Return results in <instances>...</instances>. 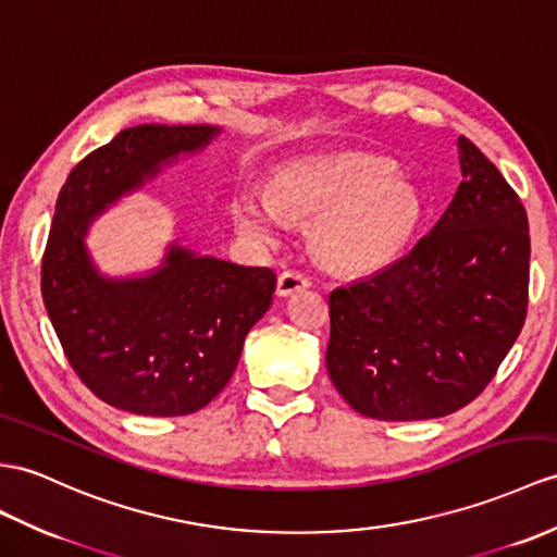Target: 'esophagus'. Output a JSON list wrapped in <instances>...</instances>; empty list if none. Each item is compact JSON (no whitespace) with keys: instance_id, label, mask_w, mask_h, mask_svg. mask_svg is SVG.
<instances>
[{"instance_id":"1","label":"esophagus","mask_w":557,"mask_h":557,"mask_svg":"<svg viewBox=\"0 0 557 557\" xmlns=\"http://www.w3.org/2000/svg\"><path fill=\"white\" fill-rule=\"evenodd\" d=\"M309 286H311V278L305 274V271H300V269H286L278 276V288L276 290H278V295L288 297V295L300 293V290H305Z\"/></svg>"}]
</instances>
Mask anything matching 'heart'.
Listing matches in <instances>:
<instances>
[{"label":"heart","instance_id":"heart-1","mask_svg":"<svg viewBox=\"0 0 557 557\" xmlns=\"http://www.w3.org/2000/svg\"><path fill=\"white\" fill-rule=\"evenodd\" d=\"M392 170L389 160L369 153L295 160L271 174L267 196L243 191L234 216L260 238L278 234L283 214L317 220L311 240L321 260L369 274L397 262L423 222V200Z\"/></svg>","mask_w":557,"mask_h":557}]
</instances>
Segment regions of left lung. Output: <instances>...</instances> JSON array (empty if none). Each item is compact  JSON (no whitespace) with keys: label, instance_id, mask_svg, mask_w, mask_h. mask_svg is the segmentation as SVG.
I'll list each match as a JSON object with an SVG mask.
<instances>
[{"label":"left lung","instance_id":"1","mask_svg":"<svg viewBox=\"0 0 557 557\" xmlns=\"http://www.w3.org/2000/svg\"><path fill=\"white\" fill-rule=\"evenodd\" d=\"M442 220L377 274L335 288L325 351L335 389L361 416L428 420L492 383L524 325L529 222L520 196L470 139Z\"/></svg>","mask_w":557,"mask_h":557}]
</instances>
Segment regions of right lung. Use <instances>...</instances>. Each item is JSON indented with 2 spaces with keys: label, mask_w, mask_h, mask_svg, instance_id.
Wrapping results in <instances>:
<instances>
[{
  "label": "right lung",
  "mask_w": 557,
  "mask_h": 557,
  "mask_svg": "<svg viewBox=\"0 0 557 557\" xmlns=\"http://www.w3.org/2000/svg\"><path fill=\"white\" fill-rule=\"evenodd\" d=\"M212 125H137L67 174L42 255V297L63 355L94 395L137 416H186L232 381L243 343L271 307L276 274L172 246L153 274L106 278L91 264V220Z\"/></svg>",
  "instance_id": "obj_1"
}]
</instances>
